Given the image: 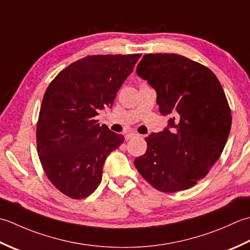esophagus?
Returning a JSON list of instances; mask_svg holds the SVG:
<instances>
[{
  "label": "esophagus",
  "mask_w": 250,
  "mask_h": 250,
  "mask_svg": "<svg viewBox=\"0 0 250 250\" xmlns=\"http://www.w3.org/2000/svg\"><path fill=\"white\" fill-rule=\"evenodd\" d=\"M137 136H138V135L135 134V132H129V134H127L125 136V138H126V140H129L131 138H135V137H137Z\"/></svg>",
  "instance_id": "esophagus-1"
}]
</instances>
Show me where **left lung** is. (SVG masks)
<instances>
[{"label":"left lung","instance_id":"1","mask_svg":"<svg viewBox=\"0 0 250 250\" xmlns=\"http://www.w3.org/2000/svg\"><path fill=\"white\" fill-rule=\"evenodd\" d=\"M137 74L156 90L168 128L146 137L139 174L164 193L190 189L209 172L230 134L232 115L222 86L205 65L177 54H147Z\"/></svg>","mask_w":250,"mask_h":250}]
</instances>
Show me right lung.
Here are the masks:
<instances>
[{
	"mask_svg": "<svg viewBox=\"0 0 250 250\" xmlns=\"http://www.w3.org/2000/svg\"><path fill=\"white\" fill-rule=\"evenodd\" d=\"M141 54L93 55L68 65L45 91L37 124V150L52 185L73 200L101 182L104 161L124 136L99 125Z\"/></svg>",
	"mask_w": 250,
	"mask_h": 250,
	"instance_id": "right-lung-1",
	"label": "right lung"
}]
</instances>
